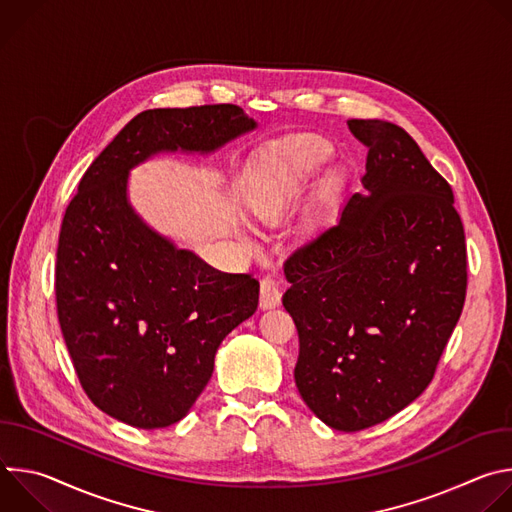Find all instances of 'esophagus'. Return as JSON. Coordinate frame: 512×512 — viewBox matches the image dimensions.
I'll return each instance as SVG.
<instances>
[{"label": "esophagus", "instance_id": "1", "mask_svg": "<svg viewBox=\"0 0 512 512\" xmlns=\"http://www.w3.org/2000/svg\"><path fill=\"white\" fill-rule=\"evenodd\" d=\"M279 304H281V285L271 275H265L261 279L259 306L263 310H271V308H277Z\"/></svg>", "mask_w": 512, "mask_h": 512}]
</instances>
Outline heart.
I'll list each match as a JSON object with an SVG mask.
<instances>
[{
	"label": "heart",
	"instance_id": "obj_1",
	"mask_svg": "<svg viewBox=\"0 0 512 512\" xmlns=\"http://www.w3.org/2000/svg\"><path fill=\"white\" fill-rule=\"evenodd\" d=\"M324 160H326L324 150H320V148H310V150H306V154L300 158V162H298L294 168H291V174H289L291 182H302V180H306L308 176L314 174V170H316ZM281 202H283V188L271 184V186L263 188V190L253 198V204H251V206H253V214L259 218V221L269 223L271 218H273V214L279 210Z\"/></svg>",
	"mask_w": 512,
	"mask_h": 512
}]
</instances>
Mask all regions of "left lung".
I'll return each mask as SVG.
<instances>
[{
  "label": "left lung",
  "mask_w": 512,
  "mask_h": 512,
  "mask_svg": "<svg viewBox=\"0 0 512 512\" xmlns=\"http://www.w3.org/2000/svg\"><path fill=\"white\" fill-rule=\"evenodd\" d=\"M369 148L362 192L340 221L283 263V308L300 336L296 385L330 427L377 425L431 383L460 320L466 237L454 192L415 139L350 119Z\"/></svg>",
  "instance_id": "left-lung-1"
}]
</instances>
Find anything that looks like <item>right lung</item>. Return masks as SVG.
I'll return each instance as SVG.
<instances>
[{"instance_id":"1","label":"right lung","mask_w":512,"mask_h":512,"mask_svg":"<svg viewBox=\"0 0 512 512\" xmlns=\"http://www.w3.org/2000/svg\"><path fill=\"white\" fill-rule=\"evenodd\" d=\"M255 127L229 103L143 111L89 166L64 212L60 330L89 399L127 425L180 421L210 381L218 346L259 304L253 275L218 271L141 221L127 200L129 170L160 152L210 154Z\"/></svg>"}]
</instances>
